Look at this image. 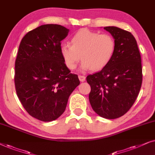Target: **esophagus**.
Instances as JSON below:
<instances>
[{
  "label": "esophagus",
  "mask_w": 155,
  "mask_h": 155,
  "mask_svg": "<svg viewBox=\"0 0 155 155\" xmlns=\"http://www.w3.org/2000/svg\"><path fill=\"white\" fill-rule=\"evenodd\" d=\"M79 80L80 81H81V82H84V81H85V79H86V77L84 76H83V75H79Z\"/></svg>",
  "instance_id": "34e87169"
}]
</instances>
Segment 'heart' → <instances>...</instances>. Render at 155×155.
<instances>
[{"label":"heart","mask_w":155,"mask_h":155,"mask_svg":"<svg viewBox=\"0 0 155 155\" xmlns=\"http://www.w3.org/2000/svg\"><path fill=\"white\" fill-rule=\"evenodd\" d=\"M71 45L61 46V54L70 70L76 67L80 59L83 70L95 71L102 69L112 59L115 51V41L110 35L82 29L71 39Z\"/></svg>","instance_id":"b5f03b06"}]
</instances>
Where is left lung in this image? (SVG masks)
<instances>
[{"instance_id": "8db88e82", "label": "left lung", "mask_w": 155, "mask_h": 155, "mask_svg": "<svg viewBox=\"0 0 155 155\" xmlns=\"http://www.w3.org/2000/svg\"><path fill=\"white\" fill-rule=\"evenodd\" d=\"M115 41L112 59L96 73L88 75L89 101L101 117L115 119L123 116L135 103L142 82L141 56L137 42L128 31L105 27Z\"/></svg>"}]
</instances>
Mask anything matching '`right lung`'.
Masks as SVG:
<instances>
[{"instance_id":"add662e5","label":"right lung","mask_w":155,"mask_h":155,"mask_svg":"<svg viewBox=\"0 0 155 155\" xmlns=\"http://www.w3.org/2000/svg\"><path fill=\"white\" fill-rule=\"evenodd\" d=\"M69 29L43 25L20 42L15 63V86L22 106L31 116L49 122L64 112L70 94L80 84L61 54V41Z\"/></svg>"}]
</instances>
